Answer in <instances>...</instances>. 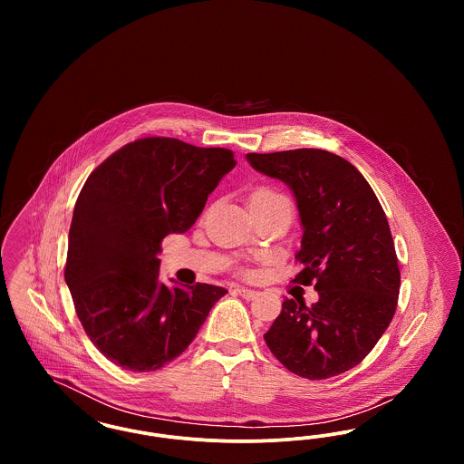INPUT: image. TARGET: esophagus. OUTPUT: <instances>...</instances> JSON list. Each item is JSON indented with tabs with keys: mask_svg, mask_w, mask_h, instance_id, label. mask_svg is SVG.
Returning <instances> with one entry per match:
<instances>
[{
	"mask_svg": "<svg viewBox=\"0 0 464 464\" xmlns=\"http://www.w3.org/2000/svg\"><path fill=\"white\" fill-rule=\"evenodd\" d=\"M235 294L237 295H240V297H243V299H254L256 295H257V292L256 290H252V288H246V287H235Z\"/></svg>",
	"mask_w": 464,
	"mask_h": 464,
	"instance_id": "34e87169",
	"label": "esophagus"
}]
</instances>
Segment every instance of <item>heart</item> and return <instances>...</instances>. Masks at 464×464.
<instances>
[{"instance_id": "obj_1", "label": "heart", "mask_w": 464, "mask_h": 464, "mask_svg": "<svg viewBox=\"0 0 464 464\" xmlns=\"http://www.w3.org/2000/svg\"><path fill=\"white\" fill-rule=\"evenodd\" d=\"M284 195H280V193H276V191H273V189H259V191H256L254 195H252V198L256 199H275V198H282Z\"/></svg>"}]
</instances>
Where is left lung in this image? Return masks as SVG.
<instances>
[{
	"instance_id": "left-lung-1",
	"label": "left lung",
	"mask_w": 464,
	"mask_h": 464,
	"mask_svg": "<svg viewBox=\"0 0 464 464\" xmlns=\"http://www.w3.org/2000/svg\"><path fill=\"white\" fill-rule=\"evenodd\" d=\"M252 169L285 182L303 224V269L318 301L285 299L266 332L290 372L327 379L358 365L388 329L400 290L395 243L372 188L350 161L324 150L248 153Z\"/></svg>"
}]
</instances>
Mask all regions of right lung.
<instances>
[{"instance_id":"add662e5","label":"right lung","mask_w":464,"mask_h":464,"mask_svg":"<svg viewBox=\"0 0 464 464\" xmlns=\"http://www.w3.org/2000/svg\"><path fill=\"white\" fill-rule=\"evenodd\" d=\"M237 165L233 151L170 137L123 146L90 174L69 227L67 287L95 348L132 372L158 371L197 337L226 288L160 282L161 240L186 233Z\"/></svg>"}]
</instances>
